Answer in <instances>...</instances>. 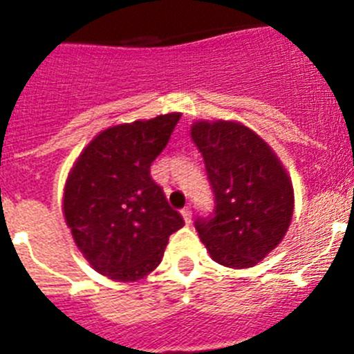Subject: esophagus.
<instances>
[{
	"label": "esophagus",
	"mask_w": 354,
	"mask_h": 354,
	"mask_svg": "<svg viewBox=\"0 0 354 354\" xmlns=\"http://www.w3.org/2000/svg\"><path fill=\"white\" fill-rule=\"evenodd\" d=\"M180 214H183L184 221H186L187 225L192 223V214H193V212H192V209H189V207H184L183 211H180Z\"/></svg>",
	"instance_id": "1"
}]
</instances>
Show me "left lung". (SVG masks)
Segmentation results:
<instances>
[{"instance_id": "8db88e82", "label": "left lung", "mask_w": 354, "mask_h": 354, "mask_svg": "<svg viewBox=\"0 0 354 354\" xmlns=\"http://www.w3.org/2000/svg\"><path fill=\"white\" fill-rule=\"evenodd\" d=\"M192 138L214 193V211L196 218V232L212 261L252 268L280 245L292 220L289 175L271 147L239 122L198 120Z\"/></svg>"}]
</instances>
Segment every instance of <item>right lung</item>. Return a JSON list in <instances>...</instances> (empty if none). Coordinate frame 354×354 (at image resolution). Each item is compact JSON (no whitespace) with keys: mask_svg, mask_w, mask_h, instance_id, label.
<instances>
[{"mask_svg":"<svg viewBox=\"0 0 354 354\" xmlns=\"http://www.w3.org/2000/svg\"><path fill=\"white\" fill-rule=\"evenodd\" d=\"M180 113L120 124L99 133L74 162L64 189V216L93 270L118 282L154 271L168 237L184 225L150 177Z\"/></svg>","mask_w":354,"mask_h":354,"instance_id":"1","label":"right lung"}]
</instances>
